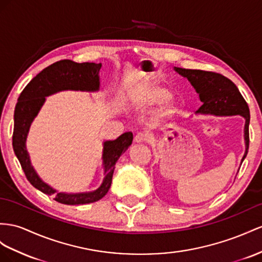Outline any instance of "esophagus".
<instances>
[{
    "label": "esophagus",
    "instance_id": "esophagus-1",
    "mask_svg": "<svg viewBox=\"0 0 262 262\" xmlns=\"http://www.w3.org/2000/svg\"><path fill=\"white\" fill-rule=\"evenodd\" d=\"M148 139H149L148 135H146V134L138 133L137 135L135 136V138H134V142L137 143V144H140V143H146Z\"/></svg>",
    "mask_w": 262,
    "mask_h": 262
}]
</instances>
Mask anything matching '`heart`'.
Wrapping results in <instances>:
<instances>
[{
	"instance_id": "obj_1",
	"label": "heart",
	"mask_w": 262,
	"mask_h": 262,
	"mask_svg": "<svg viewBox=\"0 0 262 262\" xmlns=\"http://www.w3.org/2000/svg\"><path fill=\"white\" fill-rule=\"evenodd\" d=\"M134 103L138 108L144 110L159 105L154 115V118L158 123L171 118L178 111L177 102L171 97L170 92L156 82L147 83L140 87L136 93Z\"/></svg>"
}]
</instances>
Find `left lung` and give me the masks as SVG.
<instances>
[{
    "mask_svg": "<svg viewBox=\"0 0 262 262\" xmlns=\"http://www.w3.org/2000/svg\"><path fill=\"white\" fill-rule=\"evenodd\" d=\"M179 75L189 80L191 86L199 95L200 102L203 103L196 114L213 116H233L240 115L245 118V154L241 158L244 159L249 148V123L250 113L249 107L241 95L238 87L229 78L218 73L206 72L200 70H186L180 67H173Z\"/></svg>",
    "mask_w": 262,
    "mask_h": 262,
    "instance_id": "8db88e82",
    "label": "left lung"
}]
</instances>
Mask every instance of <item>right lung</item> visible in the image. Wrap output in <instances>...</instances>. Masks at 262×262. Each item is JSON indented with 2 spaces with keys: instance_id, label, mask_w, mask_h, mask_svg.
<instances>
[{
  "instance_id": "add662e5",
  "label": "right lung",
  "mask_w": 262,
  "mask_h": 262,
  "mask_svg": "<svg viewBox=\"0 0 262 262\" xmlns=\"http://www.w3.org/2000/svg\"><path fill=\"white\" fill-rule=\"evenodd\" d=\"M98 63H75L70 59L56 62L46 67L26 85L17 99L14 111V132H13V149L29 182L36 189L53 196L56 201L64 205H84L102 199L108 192L114 169L133 142V133L127 132L115 140L103 143V168L104 179L97 189L86 192H63L46 184L38 176L32 165L30 154L26 149V138L33 120L44 105L46 97L63 91L94 93L100 90Z\"/></svg>"
}]
</instances>
